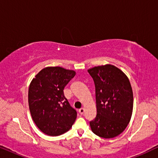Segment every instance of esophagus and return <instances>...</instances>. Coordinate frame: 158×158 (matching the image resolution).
Instances as JSON below:
<instances>
[{
	"mask_svg": "<svg viewBox=\"0 0 158 158\" xmlns=\"http://www.w3.org/2000/svg\"><path fill=\"white\" fill-rule=\"evenodd\" d=\"M78 111L81 114H83L84 113V111H85V109H84V108H81V109H80L78 110Z\"/></svg>",
	"mask_w": 158,
	"mask_h": 158,
	"instance_id": "esophagus-1",
	"label": "esophagus"
}]
</instances>
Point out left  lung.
Masks as SVG:
<instances>
[{
    "mask_svg": "<svg viewBox=\"0 0 158 158\" xmlns=\"http://www.w3.org/2000/svg\"><path fill=\"white\" fill-rule=\"evenodd\" d=\"M96 88L97 115L90 122L91 130L109 139L120 135L131 119L133 93L128 77L122 70L106 64L89 69Z\"/></svg>",
    "mask_w": 158,
    "mask_h": 158,
    "instance_id": "left-lung-1",
    "label": "left lung"
}]
</instances>
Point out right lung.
Listing matches in <instances>:
<instances>
[{
  "mask_svg": "<svg viewBox=\"0 0 158 158\" xmlns=\"http://www.w3.org/2000/svg\"><path fill=\"white\" fill-rule=\"evenodd\" d=\"M75 75L73 70L49 67L40 71L29 85V106L34 123L43 133L59 136L72 127L77 111L64 95V88Z\"/></svg>",
  "mask_w": 158,
  "mask_h": 158,
  "instance_id": "right-lung-1",
  "label": "right lung"
}]
</instances>
